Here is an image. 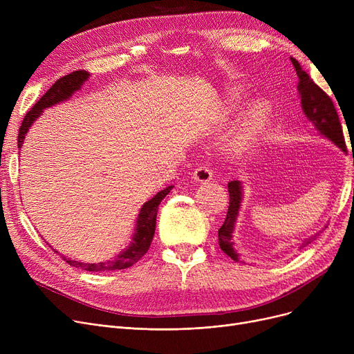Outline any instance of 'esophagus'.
Returning <instances> with one entry per match:
<instances>
[{"label":"esophagus","instance_id":"obj_1","mask_svg":"<svg viewBox=\"0 0 354 354\" xmlns=\"http://www.w3.org/2000/svg\"><path fill=\"white\" fill-rule=\"evenodd\" d=\"M212 179V171L208 166H199L194 172V180L199 183H207Z\"/></svg>","mask_w":354,"mask_h":354}]
</instances>
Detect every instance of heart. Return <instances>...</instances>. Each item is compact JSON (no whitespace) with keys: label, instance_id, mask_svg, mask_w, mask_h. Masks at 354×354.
<instances>
[{"label":"heart","instance_id":"obj_1","mask_svg":"<svg viewBox=\"0 0 354 354\" xmlns=\"http://www.w3.org/2000/svg\"><path fill=\"white\" fill-rule=\"evenodd\" d=\"M271 116L272 107L268 102H257L252 104L234 132L232 146L235 151L244 152L250 146H252L263 135L271 120Z\"/></svg>","mask_w":354,"mask_h":354}]
</instances>
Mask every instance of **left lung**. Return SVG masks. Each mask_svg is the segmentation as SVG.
<instances>
[{
	"label": "left lung",
	"mask_w": 354,
	"mask_h": 354,
	"mask_svg": "<svg viewBox=\"0 0 354 354\" xmlns=\"http://www.w3.org/2000/svg\"><path fill=\"white\" fill-rule=\"evenodd\" d=\"M291 63L297 71V76H299V84H297V88H299L301 109L304 111L306 118L314 124L319 135H322L323 138H326L327 140L340 147L343 152H346L343 129L339 120L336 107H334L331 99L310 79V76L301 68L299 62L295 59H291ZM228 192H230V208H228L225 222L222 224V227L218 231V241L222 251H224L227 255H230L234 261H239V254L234 248L232 234H234L236 219L239 215L241 202H243V182L241 180L228 182ZM320 232L322 231L306 238L300 245V250L311 244L313 241L320 235Z\"/></svg>",
	"instance_id": "1"
}]
</instances>
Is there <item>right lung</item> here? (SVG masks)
<instances>
[{"label": "right lung", "instance_id": "obj_1", "mask_svg": "<svg viewBox=\"0 0 354 354\" xmlns=\"http://www.w3.org/2000/svg\"><path fill=\"white\" fill-rule=\"evenodd\" d=\"M90 77V73L86 70H79V71H73L67 76L59 79L55 82L47 91L46 95L37 102L32 109L26 115L20 132H18V147L21 149L24 139L28 133V130L31 129L32 123L39 119L43 111L51 106H55L57 103L68 100L74 93L82 88L84 82H87ZM172 185L160 192H158L152 199H149L145 202L139 215L136 218V225H135V232L132 235V239H130V244L120 251L118 257L113 259H107V261L97 263V264H90V263H82L76 261V259H71L68 257H63L64 261L70 264L71 267L82 268L84 271H91V272H104V271H116V270H124L132 267L136 264L139 259L147 252L149 247H151V243L155 235V228H156V215H158V207L160 201L172 191ZM59 252V251H54Z\"/></svg>", "mask_w": 354, "mask_h": 354}]
</instances>
